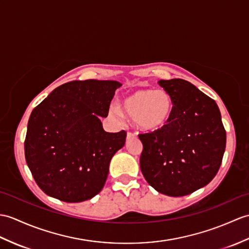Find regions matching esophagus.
<instances>
[{
	"mask_svg": "<svg viewBox=\"0 0 249 249\" xmlns=\"http://www.w3.org/2000/svg\"><path fill=\"white\" fill-rule=\"evenodd\" d=\"M135 135L132 134V132H130V131H128L127 132V139H129V138H131V137H134Z\"/></svg>",
	"mask_w": 249,
	"mask_h": 249,
	"instance_id": "1",
	"label": "esophagus"
}]
</instances>
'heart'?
<instances>
[{
	"label": "heart",
	"mask_w": 249,
	"mask_h": 249,
	"mask_svg": "<svg viewBox=\"0 0 249 249\" xmlns=\"http://www.w3.org/2000/svg\"><path fill=\"white\" fill-rule=\"evenodd\" d=\"M174 111L173 98L163 89L141 88L119 98L118 108L111 107L110 114L120 113L132 120L135 127L145 134L157 132L170 122Z\"/></svg>",
	"instance_id": "obj_1"
}]
</instances>
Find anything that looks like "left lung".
<instances>
[{"label": "left lung", "instance_id": "8db88e82", "mask_svg": "<svg viewBox=\"0 0 249 249\" xmlns=\"http://www.w3.org/2000/svg\"><path fill=\"white\" fill-rule=\"evenodd\" d=\"M174 103L170 122L140 134L141 172L159 193L184 196L207 186L221 166L226 131L216 103L184 79H161Z\"/></svg>", "mask_w": 249, "mask_h": 249}]
</instances>
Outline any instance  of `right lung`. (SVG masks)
<instances>
[{"mask_svg":"<svg viewBox=\"0 0 249 249\" xmlns=\"http://www.w3.org/2000/svg\"><path fill=\"white\" fill-rule=\"evenodd\" d=\"M115 80H73L57 87L34 109L27 124V166L45 194L80 203L102 191L126 132L104 130Z\"/></svg>","mask_w":249,"mask_h":249,"instance_id":"right-lung-1","label":"right lung"}]
</instances>
